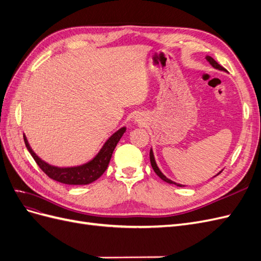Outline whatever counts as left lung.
Returning <instances> with one entry per match:
<instances>
[{"instance_id":"left-lung-1","label":"left lung","mask_w":261,"mask_h":261,"mask_svg":"<svg viewBox=\"0 0 261 261\" xmlns=\"http://www.w3.org/2000/svg\"><path fill=\"white\" fill-rule=\"evenodd\" d=\"M207 59V61L210 63V64L215 67V68H217V69H220V70H225V68L223 67V66H221L218 62H216L215 61V59H212L211 57H207L206 58ZM150 162H151V167H152V169H153V171L155 172V174L159 176L161 179H163L164 181H167V183H169V184H174V185H176V186H183V185H180V184H176L175 181H173V180H171V179H169L167 176L165 175H163L162 174V172L159 170V168H158V165H156V163H155V161H154V156H153V152H152V150H150ZM221 173V172H220Z\"/></svg>"}]
</instances>
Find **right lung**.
I'll list each match as a JSON object with an SVG mask.
<instances>
[{
	"label": "right lung",
	"mask_w": 261,
	"mask_h": 261,
	"mask_svg": "<svg viewBox=\"0 0 261 261\" xmlns=\"http://www.w3.org/2000/svg\"><path fill=\"white\" fill-rule=\"evenodd\" d=\"M125 130L126 128L122 127L116 133H114L113 135L107 140V143L102 147L96 158H93V160L86 164L80 165V167L74 168H57L45 163L33 151V150H31L26 139V136H23V140H25V145L28 149V151L33 155L36 163L39 165V168H40L50 178L67 185H87L98 179L102 174H103L110 163V160H111L114 149L118 141H120L121 137L123 136Z\"/></svg>",
	"instance_id": "obj_1"
}]
</instances>
